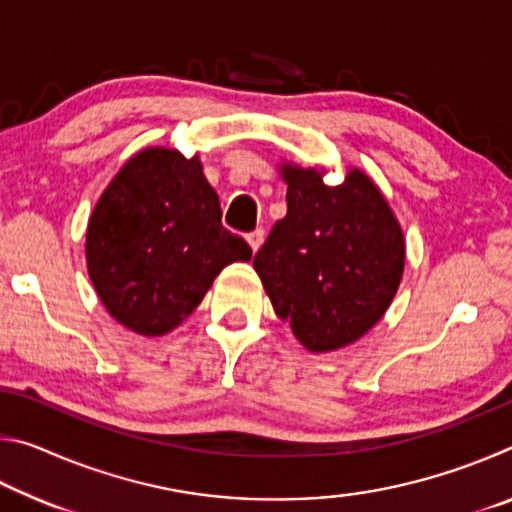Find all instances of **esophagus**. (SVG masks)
Listing matches in <instances>:
<instances>
[{"label": "esophagus", "mask_w": 512, "mask_h": 512, "mask_svg": "<svg viewBox=\"0 0 512 512\" xmlns=\"http://www.w3.org/2000/svg\"><path fill=\"white\" fill-rule=\"evenodd\" d=\"M246 239H248V246L253 248V253H257V250L262 248V244H264V230L257 228V230L250 232V235H248Z\"/></svg>", "instance_id": "1"}]
</instances>
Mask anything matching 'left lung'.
<instances>
[{"label": "left lung", "instance_id": "8db88e82", "mask_svg": "<svg viewBox=\"0 0 512 512\" xmlns=\"http://www.w3.org/2000/svg\"><path fill=\"white\" fill-rule=\"evenodd\" d=\"M287 183V216L273 225L253 266L275 314L309 352H336L375 327L400 287L402 225L366 171L341 185L325 167L277 164Z\"/></svg>", "mask_w": 512, "mask_h": 512}]
</instances>
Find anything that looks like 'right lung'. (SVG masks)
Instances as JSON below:
<instances>
[{"mask_svg":"<svg viewBox=\"0 0 512 512\" xmlns=\"http://www.w3.org/2000/svg\"><path fill=\"white\" fill-rule=\"evenodd\" d=\"M253 250L221 223L198 155L146 146L103 189L85 232L92 287L135 334L164 336L201 305L214 277Z\"/></svg>","mask_w":512,"mask_h":512,"instance_id":"1","label":"right lung"}]
</instances>
